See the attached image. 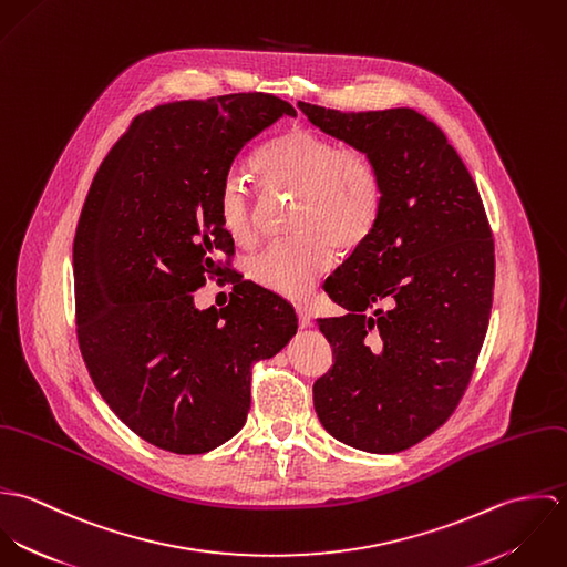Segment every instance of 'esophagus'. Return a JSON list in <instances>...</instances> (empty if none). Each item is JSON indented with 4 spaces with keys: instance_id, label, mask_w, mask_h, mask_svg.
Listing matches in <instances>:
<instances>
[{
    "instance_id": "1",
    "label": "esophagus",
    "mask_w": 567,
    "mask_h": 567,
    "mask_svg": "<svg viewBox=\"0 0 567 567\" xmlns=\"http://www.w3.org/2000/svg\"><path fill=\"white\" fill-rule=\"evenodd\" d=\"M297 319H299V327L306 329L312 324V317H310V310L306 306H297Z\"/></svg>"
}]
</instances>
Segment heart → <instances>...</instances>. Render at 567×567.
Returning a JSON list of instances; mask_svg holds the SVG:
<instances>
[{
    "mask_svg": "<svg viewBox=\"0 0 567 567\" xmlns=\"http://www.w3.org/2000/svg\"><path fill=\"white\" fill-rule=\"evenodd\" d=\"M255 169L268 189H295L290 238L275 240L248 261V275L259 286L299 299L333 261V247L351 250L371 234L384 181L375 159L355 146L310 128H295L264 148ZM225 231L238 244L255 238V200L243 176L227 174L218 194Z\"/></svg>",
    "mask_w": 567,
    "mask_h": 567,
    "instance_id": "b5f03b06",
    "label": "heart"
}]
</instances>
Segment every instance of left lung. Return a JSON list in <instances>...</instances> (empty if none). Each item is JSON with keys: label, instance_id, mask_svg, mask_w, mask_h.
Returning <instances> with one entry per match:
<instances>
[{"label": "left lung", "instance_id": "left-lung-1", "mask_svg": "<svg viewBox=\"0 0 567 567\" xmlns=\"http://www.w3.org/2000/svg\"><path fill=\"white\" fill-rule=\"evenodd\" d=\"M299 109L367 151L384 181L371 234L324 281L347 315L317 321L333 367L315 382V410L344 445L395 454L450 419L474 373L495 277L485 207L443 131L414 109Z\"/></svg>", "mask_w": 567, "mask_h": 567}]
</instances>
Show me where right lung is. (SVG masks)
Returning a JSON list of instances; mask_svg holds the SVG:
<instances>
[{
	"label": "right lung",
	"mask_w": 567,
	"mask_h": 567,
	"mask_svg": "<svg viewBox=\"0 0 567 567\" xmlns=\"http://www.w3.org/2000/svg\"><path fill=\"white\" fill-rule=\"evenodd\" d=\"M292 104L268 93L183 100L135 117L100 165L74 240L79 344L109 408L144 441L205 454L246 423L250 367L297 333L295 308L234 272L227 308L198 310L234 238L218 194L236 157ZM229 270V268H225Z\"/></svg>",
	"instance_id": "add662e5"
}]
</instances>
